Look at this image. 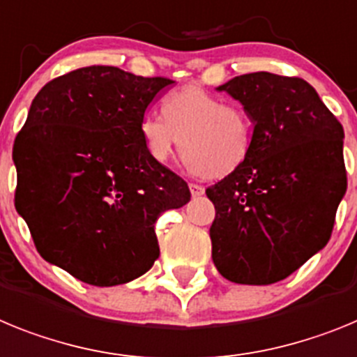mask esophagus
Here are the masks:
<instances>
[{
	"label": "esophagus",
	"instance_id": "obj_1",
	"mask_svg": "<svg viewBox=\"0 0 357 357\" xmlns=\"http://www.w3.org/2000/svg\"><path fill=\"white\" fill-rule=\"evenodd\" d=\"M188 188H190L192 197H199L204 194V187H201V185H197V183H190V185H188Z\"/></svg>",
	"mask_w": 357,
	"mask_h": 357
}]
</instances>
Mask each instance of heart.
I'll list each match as a JSON object with an SVG mask.
<instances>
[{
    "label": "heart",
    "instance_id": "heart-1",
    "mask_svg": "<svg viewBox=\"0 0 357 357\" xmlns=\"http://www.w3.org/2000/svg\"><path fill=\"white\" fill-rule=\"evenodd\" d=\"M138 131L154 161L167 163L183 140L188 170L212 178L241 169L253 147V122L243 105L196 84L170 91L163 98V116L149 111Z\"/></svg>",
    "mask_w": 357,
    "mask_h": 357
}]
</instances>
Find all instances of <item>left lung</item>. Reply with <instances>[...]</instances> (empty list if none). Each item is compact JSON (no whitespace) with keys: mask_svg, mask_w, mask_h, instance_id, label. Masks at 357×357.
<instances>
[{"mask_svg":"<svg viewBox=\"0 0 357 357\" xmlns=\"http://www.w3.org/2000/svg\"><path fill=\"white\" fill-rule=\"evenodd\" d=\"M217 89L244 105L253 147L241 169L206 188L213 264L235 284H275L331 238L347 190L343 127L300 77L257 71Z\"/></svg>","mask_w":357,"mask_h":357,"instance_id":"1","label":"left lung"}]
</instances>
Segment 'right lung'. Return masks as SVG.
Returning a JSON list of instances; mask_svg holds the SVG:
<instances>
[{
  "label": "right lung",
  "instance_id": "obj_1",
  "mask_svg": "<svg viewBox=\"0 0 357 357\" xmlns=\"http://www.w3.org/2000/svg\"><path fill=\"white\" fill-rule=\"evenodd\" d=\"M174 84L114 66L50 80L14 142L15 210L41 257L91 286L135 280L160 257L154 222L190 201L187 181L149 156L140 119Z\"/></svg>",
  "mask_w": 357,
  "mask_h": 357
}]
</instances>
